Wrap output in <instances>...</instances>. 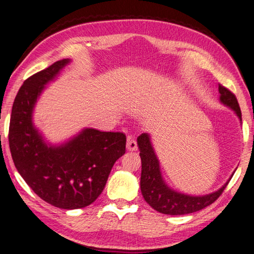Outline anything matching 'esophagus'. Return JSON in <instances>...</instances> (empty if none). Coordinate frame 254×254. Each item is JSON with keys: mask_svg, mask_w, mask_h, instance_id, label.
<instances>
[{"mask_svg": "<svg viewBox=\"0 0 254 254\" xmlns=\"http://www.w3.org/2000/svg\"><path fill=\"white\" fill-rule=\"evenodd\" d=\"M126 147L128 151H137L138 148V145H137V141H135L132 137H129L127 138V144H126Z\"/></svg>", "mask_w": 254, "mask_h": 254, "instance_id": "esophagus-1", "label": "esophagus"}]
</instances>
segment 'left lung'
I'll return each instance as SVG.
<instances>
[{
    "mask_svg": "<svg viewBox=\"0 0 254 254\" xmlns=\"http://www.w3.org/2000/svg\"><path fill=\"white\" fill-rule=\"evenodd\" d=\"M220 102L230 108L237 115L241 123V111L234 94L219 84ZM138 146L140 151L142 170L140 188L144 200L156 211L169 215H183L193 213L208 207L219 198L226 185L231 181L235 171L223 187L206 195H189L171 189L164 180L160 170L158 157L152 144L151 135L142 133L139 135Z\"/></svg>",
    "mask_w": 254,
    "mask_h": 254,
    "instance_id": "8db88e82",
    "label": "left lung"
}]
</instances>
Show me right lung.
Masks as SVG:
<instances>
[{"label":"right lung","instance_id":"add662e5","mask_svg":"<svg viewBox=\"0 0 254 254\" xmlns=\"http://www.w3.org/2000/svg\"><path fill=\"white\" fill-rule=\"evenodd\" d=\"M70 63L59 60L24 80L13 104L8 132L11 157L23 180L43 200L69 210L87 207L98 198L126 150L122 132L84 128L61 144H52L34 126L38 99Z\"/></svg>","mask_w":254,"mask_h":254}]
</instances>
